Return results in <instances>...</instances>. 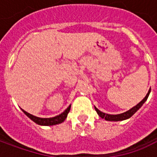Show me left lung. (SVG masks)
<instances>
[{
  "mask_svg": "<svg viewBox=\"0 0 157 157\" xmlns=\"http://www.w3.org/2000/svg\"><path fill=\"white\" fill-rule=\"evenodd\" d=\"M150 92H151V89L149 90L146 96L143 98L142 101H140V102H139L137 105H135V107H133L132 109H130L129 110H128V111H126V112L123 113H119V114H108V113H105L101 112V111L98 110L96 107H94V108H95V110L97 111V113H98V114L102 118H104L107 121H122V120H125V119H128V118H130L131 116L134 115L135 113L137 112L139 109L141 108L142 105L145 103V101L148 98L149 95H150Z\"/></svg>",
  "mask_w": 157,
  "mask_h": 157,
  "instance_id": "left-lung-1",
  "label": "left lung"
}]
</instances>
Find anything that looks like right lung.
Returning <instances> with one entry per match:
<instances>
[{
	"mask_svg": "<svg viewBox=\"0 0 157 157\" xmlns=\"http://www.w3.org/2000/svg\"><path fill=\"white\" fill-rule=\"evenodd\" d=\"M71 110V105L69 106L67 109H65V111L63 113H61L60 114L55 116V117H53V118H39V117H36V116L33 115V114H30L28 112L24 111L23 109H22V111L26 115L28 116L31 120L36 123L37 124L43 125V126H51V125H55L59 124H61L62 122L65 121V119L66 118L67 115H68L69 112Z\"/></svg>",
	"mask_w": 157,
	"mask_h": 157,
	"instance_id": "right-lung-1",
	"label": "right lung"
}]
</instances>
